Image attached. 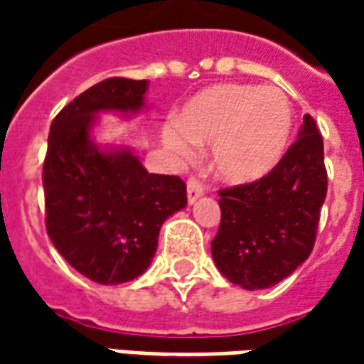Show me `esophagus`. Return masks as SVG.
I'll return each instance as SVG.
<instances>
[{
    "instance_id": "esophagus-1",
    "label": "esophagus",
    "mask_w": 364,
    "mask_h": 364,
    "mask_svg": "<svg viewBox=\"0 0 364 364\" xmlns=\"http://www.w3.org/2000/svg\"><path fill=\"white\" fill-rule=\"evenodd\" d=\"M204 194V185L200 181L196 176H191L187 181V198H188V204H194L196 200L200 198Z\"/></svg>"
}]
</instances>
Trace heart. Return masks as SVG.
I'll list each match as a JSON object with an SVG mask.
<instances>
[{"label": "heart", "mask_w": 364, "mask_h": 364, "mask_svg": "<svg viewBox=\"0 0 364 364\" xmlns=\"http://www.w3.org/2000/svg\"><path fill=\"white\" fill-rule=\"evenodd\" d=\"M291 132L293 105L282 88L219 82L188 100L164 141L183 159L193 156L194 145H213L217 173L251 183L279 164Z\"/></svg>", "instance_id": "obj_1"}]
</instances>
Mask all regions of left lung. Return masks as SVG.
<instances>
[{
  "mask_svg": "<svg viewBox=\"0 0 364 364\" xmlns=\"http://www.w3.org/2000/svg\"><path fill=\"white\" fill-rule=\"evenodd\" d=\"M221 225L211 242L217 268L249 291L291 276L316 243L327 196L323 137L304 115L296 141L279 164L253 183L219 191Z\"/></svg>",
  "mask_w": 364,
  "mask_h": 364,
  "instance_id": "left-lung-1",
  "label": "left lung"
}]
</instances>
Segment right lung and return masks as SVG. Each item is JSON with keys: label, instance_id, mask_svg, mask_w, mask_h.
Segmentation results:
<instances>
[{"label": "right lung", "instance_id": "obj_1", "mask_svg": "<svg viewBox=\"0 0 364 364\" xmlns=\"http://www.w3.org/2000/svg\"><path fill=\"white\" fill-rule=\"evenodd\" d=\"M149 81L111 77L54 117L43 164L45 225L58 253L102 285L147 270L162 223L187 205L181 177L149 173L128 147L100 149L90 137L100 111L136 113Z\"/></svg>", "mask_w": 364, "mask_h": 364}]
</instances>
